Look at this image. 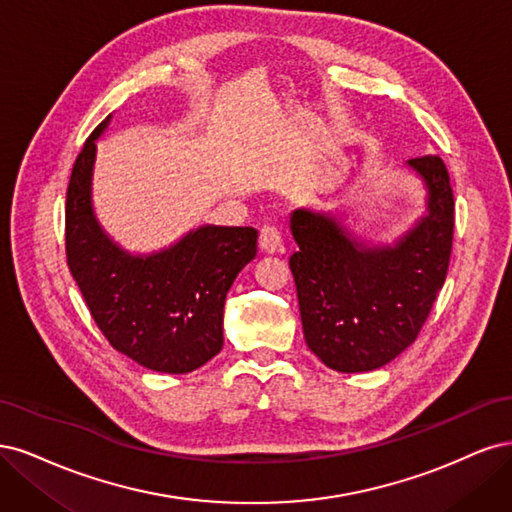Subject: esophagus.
I'll list each match as a JSON object with an SVG mask.
<instances>
[{"instance_id": "1", "label": "esophagus", "mask_w": 512, "mask_h": 512, "mask_svg": "<svg viewBox=\"0 0 512 512\" xmlns=\"http://www.w3.org/2000/svg\"><path fill=\"white\" fill-rule=\"evenodd\" d=\"M259 249L266 255H276L283 253V238H280V232L276 227H263L259 234Z\"/></svg>"}]
</instances>
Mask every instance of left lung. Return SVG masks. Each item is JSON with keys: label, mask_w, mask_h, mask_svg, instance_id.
Instances as JSON below:
<instances>
[{"label": "left lung", "mask_w": 512, "mask_h": 512, "mask_svg": "<svg viewBox=\"0 0 512 512\" xmlns=\"http://www.w3.org/2000/svg\"><path fill=\"white\" fill-rule=\"evenodd\" d=\"M425 191L423 214L393 242L366 240L334 210L300 206L289 268L308 349L336 372H370L417 340L449 270L455 202L436 155L408 159Z\"/></svg>", "instance_id": "8db88e82"}]
</instances>
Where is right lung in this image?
<instances>
[{
  "mask_svg": "<svg viewBox=\"0 0 512 512\" xmlns=\"http://www.w3.org/2000/svg\"><path fill=\"white\" fill-rule=\"evenodd\" d=\"M95 127L74 163L65 204V251L102 334L136 364L166 374L202 368L223 349L227 291L257 255L253 227L200 225L170 246L131 253L102 227L93 206Z\"/></svg>",
  "mask_w": 512,
  "mask_h": 512,
  "instance_id": "1",
  "label": "right lung"
}]
</instances>
